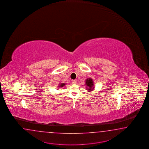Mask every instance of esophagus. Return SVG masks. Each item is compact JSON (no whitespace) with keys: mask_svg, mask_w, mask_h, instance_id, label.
<instances>
[{"mask_svg":"<svg viewBox=\"0 0 149 149\" xmlns=\"http://www.w3.org/2000/svg\"><path fill=\"white\" fill-rule=\"evenodd\" d=\"M72 83L73 84H75L76 83V79H73V80H72Z\"/></svg>","mask_w":149,"mask_h":149,"instance_id":"1","label":"esophagus"}]
</instances>
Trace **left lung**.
I'll list each match as a JSON object with an SVG mask.
<instances>
[{
	"instance_id": "1",
	"label": "left lung",
	"mask_w": 149,
	"mask_h": 149,
	"mask_svg": "<svg viewBox=\"0 0 149 149\" xmlns=\"http://www.w3.org/2000/svg\"><path fill=\"white\" fill-rule=\"evenodd\" d=\"M86 87L89 88V89L88 90H89V91H93V90L94 89V88H95L93 79H91V78L87 79L86 80Z\"/></svg>"
}]
</instances>
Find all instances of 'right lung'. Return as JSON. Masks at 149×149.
Returning <instances> with one entry per match:
<instances>
[{
  "label": "right lung",
  "mask_w": 149,
  "mask_h": 149,
  "mask_svg": "<svg viewBox=\"0 0 149 149\" xmlns=\"http://www.w3.org/2000/svg\"><path fill=\"white\" fill-rule=\"evenodd\" d=\"M65 85H66V84H65V83H60L59 85V87H61V88H62V87H63V86H65Z\"/></svg>",
  "instance_id": "obj_1"
}]
</instances>
